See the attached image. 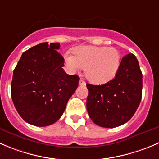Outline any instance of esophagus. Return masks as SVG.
<instances>
[{"label":"esophagus","instance_id":"1","mask_svg":"<svg viewBox=\"0 0 159 159\" xmlns=\"http://www.w3.org/2000/svg\"><path fill=\"white\" fill-rule=\"evenodd\" d=\"M85 84H86V83H85V81H84V80H83V79H80V81H79V85L84 86V85H85Z\"/></svg>","mask_w":159,"mask_h":159}]
</instances>
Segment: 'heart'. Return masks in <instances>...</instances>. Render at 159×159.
<instances>
[{
    "instance_id": "b5f03b06",
    "label": "heart",
    "mask_w": 159,
    "mask_h": 159,
    "mask_svg": "<svg viewBox=\"0 0 159 159\" xmlns=\"http://www.w3.org/2000/svg\"><path fill=\"white\" fill-rule=\"evenodd\" d=\"M75 55L67 53L65 62L71 71L84 69L88 79L104 84L113 79L120 65V53L114 47H78Z\"/></svg>"
}]
</instances>
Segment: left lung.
Returning <instances> with one entry per match:
<instances>
[{
  "label": "left lung",
  "mask_w": 159,
  "mask_h": 159,
  "mask_svg": "<svg viewBox=\"0 0 159 159\" xmlns=\"http://www.w3.org/2000/svg\"><path fill=\"white\" fill-rule=\"evenodd\" d=\"M86 107L92 121L113 128L129 121L139 106L142 95V73L136 57L122 58L115 78L102 85L87 84Z\"/></svg>",
  "instance_id": "left-lung-1"
}]
</instances>
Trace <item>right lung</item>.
<instances>
[{"label": "right lung", "instance_id": "right-lung-1", "mask_svg": "<svg viewBox=\"0 0 159 159\" xmlns=\"http://www.w3.org/2000/svg\"><path fill=\"white\" fill-rule=\"evenodd\" d=\"M59 49V43L38 44L22 53L14 70L12 101L20 116L36 127L57 122L78 86L79 77L62 68Z\"/></svg>", "mask_w": 159, "mask_h": 159}]
</instances>
